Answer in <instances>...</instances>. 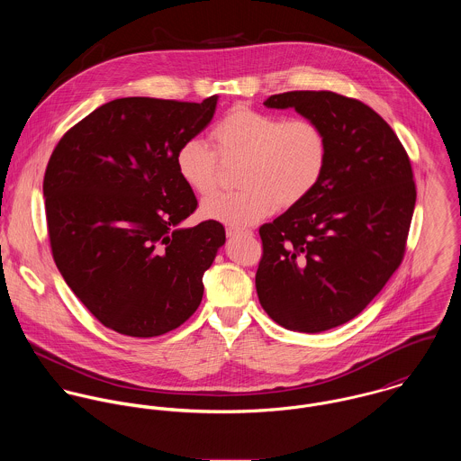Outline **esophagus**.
Returning a JSON list of instances; mask_svg holds the SVG:
<instances>
[{
    "mask_svg": "<svg viewBox=\"0 0 461 461\" xmlns=\"http://www.w3.org/2000/svg\"><path fill=\"white\" fill-rule=\"evenodd\" d=\"M249 230H243V229H238V227H229L227 229V236L229 238H236V236H240V234H247Z\"/></svg>",
    "mask_w": 461,
    "mask_h": 461,
    "instance_id": "obj_1",
    "label": "esophagus"
}]
</instances>
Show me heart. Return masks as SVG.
Listing matches in <instances>:
<instances>
[{
  "instance_id": "b5f03b06",
  "label": "heart",
  "mask_w": 461,
  "mask_h": 461,
  "mask_svg": "<svg viewBox=\"0 0 461 461\" xmlns=\"http://www.w3.org/2000/svg\"><path fill=\"white\" fill-rule=\"evenodd\" d=\"M216 152L223 159H243L238 192L218 194L202 203L209 220L245 227L309 197L329 163V136L307 117L287 119L276 113L236 106L211 130ZM200 138L183 141L176 168L197 195H209L218 183V156Z\"/></svg>"
}]
</instances>
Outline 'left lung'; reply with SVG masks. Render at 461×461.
Here are the masks:
<instances>
[{"mask_svg": "<svg viewBox=\"0 0 461 461\" xmlns=\"http://www.w3.org/2000/svg\"><path fill=\"white\" fill-rule=\"evenodd\" d=\"M323 126L329 163L316 190L259 229L258 296L280 327L305 333L358 316L402 261L413 172L393 128L367 104L329 90L271 95Z\"/></svg>", "mask_w": 461, "mask_h": 461, "instance_id": "1", "label": "left lung"}]
</instances>
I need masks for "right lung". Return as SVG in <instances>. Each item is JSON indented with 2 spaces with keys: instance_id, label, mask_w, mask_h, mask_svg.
Segmentation results:
<instances>
[{
  "instance_id": "right-lung-1",
  "label": "right lung",
  "mask_w": 461,
  "mask_h": 461,
  "mask_svg": "<svg viewBox=\"0 0 461 461\" xmlns=\"http://www.w3.org/2000/svg\"><path fill=\"white\" fill-rule=\"evenodd\" d=\"M202 103L110 101L55 147L44 197L51 252L67 285L106 327L156 337L200 305L202 276L225 243L220 221L181 229L197 198L177 174L179 145L212 119Z\"/></svg>"
}]
</instances>
